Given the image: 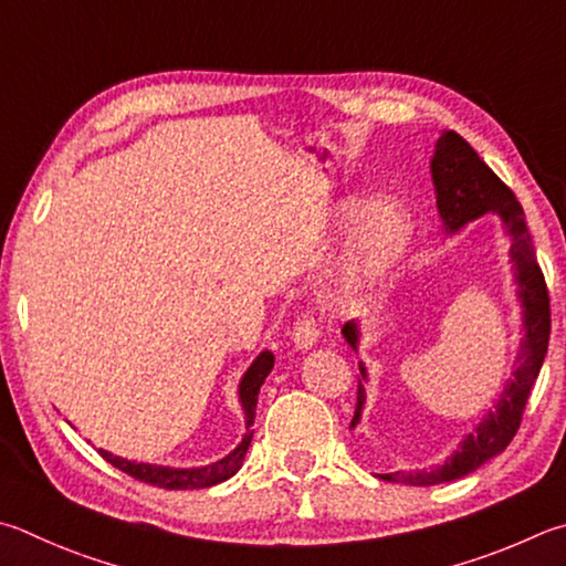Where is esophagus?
Returning a JSON list of instances; mask_svg holds the SVG:
<instances>
[{"instance_id":"obj_1","label":"esophagus","mask_w":566,"mask_h":566,"mask_svg":"<svg viewBox=\"0 0 566 566\" xmlns=\"http://www.w3.org/2000/svg\"><path fill=\"white\" fill-rule=\"evenodd\" d=\"M292 342L300 352H306V348H312L318 342V326L314 322V316H302L300 322H296Z\"/></svg>"}]
</instances>
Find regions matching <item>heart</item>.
I'll list each match as a JSON object with an SVG mask.
<instances>
[{
	"mask_svg": "<svg viewBox=\"0 0 566 566\" xmlns=\"http://www.w3.org/2000/svg\"><path fill=\"white\" fill-rule=\"evenodd\" d=\"M344 218H354L358 202H344ZM413 240V214L396 198L368 205L324 284V302L334 312H352L366 304L378 284L403 260Z\"/></svg>",
	"mask_w": 566,
	"mask_h": 566,
	"instance_id": "heart-1",
	"label": "heart"
}]
</instances>
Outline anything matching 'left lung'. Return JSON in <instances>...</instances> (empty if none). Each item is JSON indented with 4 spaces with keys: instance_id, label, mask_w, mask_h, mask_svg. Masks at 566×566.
<instances>
[{
    "instance_id": "left-lung-1",
    "label": "left lung",
    "mask_w": 566,
    "mask_h": 566,
    "mask_svg": "<svg viewBox=\"0 0 566 566\" xmlns=\"http://www.w3.org/2000/svg\"><path fill=\"white\" fill-rule=\"evenodd\" d=\"M430 176H433L436 185V205L440 220H443L448 234H455L468 222L478 220L488 212H495L502 220V228H505L512 242L510 262L512 270H515L517 300L522 306V338L515 371H512L510 381L502 388L500 398H495V406L488 410V416L480 420L472 433L465 436L458 450H453V455L428 470H400L381 475V480L416 488L440 485V482L465 478L472 470L485 465L488 460L500 455L510 446V440L515 438L520 428L522 410L527 406L530 390L539 376L544 356H547L552 326L547 284H544V274L537 264V256H534L525 212H522V205L517 202L515 192L485 166V160L455 130L440 133L433 158H430ZM342 334L346 344L354 352H358V342H361V326H358V322H346ZM358 371H361V378H358V400L352 428L361 423L366 403L364 381L368 374L364 361H358Z\"/></svg>"
}]
</instances>
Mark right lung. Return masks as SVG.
<instances>
[{"label":"right lung","instance_id":"obj_1","mask_svg":"<svg viewBox=\"0 0 566 566\" xmlns=\"http://www.w3.org/2000/svg\"><path fill=\"white\" fill-rule=\"evenodd\" d=\"M272 368H274V354L262 352L250 364L248 371H244L238 394L244 410V428H248V433L242 436L240 446L234 448L232 453H228L218 462H210V465H202V468H170V465H150V462L118 458L108 453V450H98V453L104 455L113 468L126 472V475L136 478L140 482H148V485L166 488V490H202V488H212L218 485V482L230 480L234 472L242 468L244 455H248V448L254 436L252 423H254V410H256V396H260V388L264 384V378L270 376Z\"/></svg>","mask_w":566,"mask_h":566}]
</instances>
